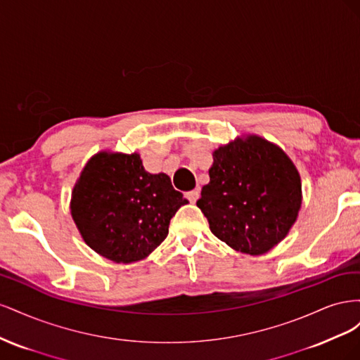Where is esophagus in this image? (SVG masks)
<instances>
[{
  "instance_id": "esophagus-1",
  "label": "esophagus",
  "mask_w": 360,
  "mask_h": 360,
  "mask_svg": "<svg viewBox=\"0 0 360 360\" xmlns=\"http://www.w3.org/2000/svg\"><path fill=\"white\" fill-rule=\"evenodd\" d=\"M186 198H188L191 202L197 201V200L200 198V189H193V191L186 192Z\"/></svg>"
}]
</instances>
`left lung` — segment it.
Wrapping results in <instances>:
<instances>
[{
  "mask_svg": "<svg viewBox=\"0 0 360 360\" xmlns=\"http://www.w3.org/2000/svg\"><path fill=\"white\" fill-rule=\"evenodd\" d=\"M209 176L197 205L212 233L230 248L266 254L296 222L300 176L291 159L267 139L248 135L214 150Z\"/></svg>",
  "mask_w": 360,
  "mask_h": 360,
  "instance_id": "left-lung-1",
  "label": "left lung"
}]
</instances>
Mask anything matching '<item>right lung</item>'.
<instances>
[{"label": "right lung", "instance_id": "obj_1", "mask_svg": "<svg viewBox=\"0 0 360 360\" xmlns=\"http://www.w3.org/2000/svg\"><path fill=\"white\" fill-rule=\"evenodd\" d=\"M184 204L167 174L147 172L138 153L101 151L76 181L70 210L86 245L127 264L165 240L171 217Z\"/></svg>", "mask_w": 360, "mask_h": 360}]
</instances>
